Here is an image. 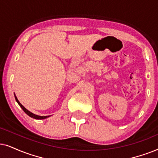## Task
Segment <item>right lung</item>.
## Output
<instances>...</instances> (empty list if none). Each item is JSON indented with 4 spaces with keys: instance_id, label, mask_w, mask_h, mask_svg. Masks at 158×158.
I'll use <instances>...</instances> for the list:
<instances>
[{
    "instance_id": "1",
    "label": "right lung",
    "mask_w": 158,
    "mask_h": 158,
    "mask_svg": "<svg viewBox=\"0 0 158 158\" xmlns=\"http://www.w3.org/2000/svg\"><path fill=\"white\" fill-rule=\"evenodd\" d=\"M15 99H16V102H18V104L19 105V106L21 107V108H22V110L24 111L25 112V113H26V114H27L29 115V116H30L31 118H35V119H45V118H48V117H49V115H48V116H40V115H35V114H33L32 113H31V112H29V111L28 110H27L26 108H24V106H22V104L20 103L19 102V101L18 100V99H17V98H16V95H15Z\"/></svg>"
}]
</instances>
